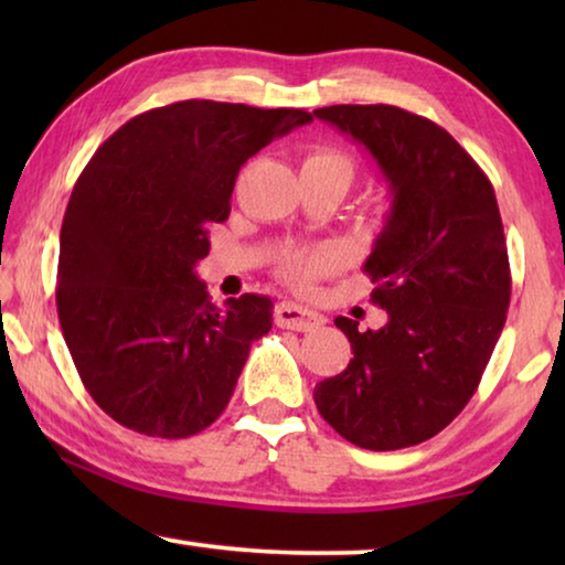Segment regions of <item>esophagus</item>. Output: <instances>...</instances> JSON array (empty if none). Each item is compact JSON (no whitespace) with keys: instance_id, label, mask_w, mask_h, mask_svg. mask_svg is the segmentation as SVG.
Listing matches in <instances>:
<instances>
[{"instance_id":"obj_1","label":"esophagus","mask_w":565,"mask_h":565,"mask_svg":"<svg viewBox=\"0 0 565 565\" xmlns=\"http://www.w3.org/2000/svg\"><path fill=\"white\" fill-rule=\"evenodd\" d=\"M276 327L281 329H294V331H313L323 323V317L311 309H303V306L296 303H279L274 311Z\"/></svg>"}]
</instances>
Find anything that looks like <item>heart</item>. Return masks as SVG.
<instances>
[{"label":"heart","instance_id":"heart-1","mask_svg":"<svg viewBox=\"0 0 565 565\" xmlns=\"http://www.w3.org/2000/svg\"><path fill=\"white\" fill-rule=\"evenodd\" d=\"M301 169H319L327 171V174L337 177L343 186L351 184L353 179V164L351 159L343 154V151L333 149V147H317L309 151L303 159ZM331 256L327 252H317V254H289L281 262V276L296 289H309L319 274L329 269Z\"/></svg>","mask_w":565,"mask_h":565}]
</instances>
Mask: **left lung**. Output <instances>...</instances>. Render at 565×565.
I'll list each match as a JSON object with an SVG mask.
<instances>
[{
    "label": "left lung",
    "mask_w": 565,
    "mask_h": 565,
    "mask_svg": "<svg viewBox=\"0 0 565 565\" xmlns=\"http://www.w3.org/2000/svg\"><path fill=\"white\" fill-rule=\"evenodd\" d=\"M369 149L394 204L363 264L379 331L339 317L353 359L313 388L333 431L369 451L436 436L476 394L511 301V266L493 184L446 129L391 104L313 111Z\"/></svg>",
    "instance_id": "obj_1"
}]
</instances>
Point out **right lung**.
<instances>
[{
    "mask_svg": "<svg viewBox=\"0 0 565 565\" xmlns=\"http://www.w3.org/2000/svg\"><path fill=\"white\" fill-rule=\"evenodd\" d=\"M303 109L186 99L129 119L76 179L60 234L56 313L104 414L131 431L186 438L224 414L274 303L216 306L194 266L256 151Z\"/></svg>",
    "mask_w": 565,
    "mask_h": 565,
    "instance_id": "obj_1",
    "label": "right lung"
}]
</instances>
